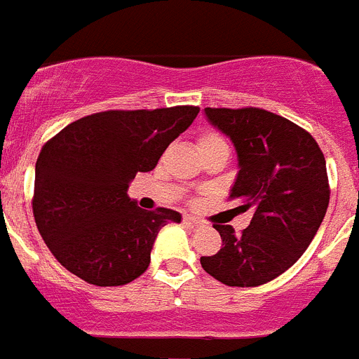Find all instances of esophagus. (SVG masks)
Masks as SVG:
<instances>
[{
  "label": "esophagus",
  "mask_w": 359,
  "mask_h": 359,
  "mask_svg": "<svg viewBox=\"0 0 359 359\" xmlns=\"http://www.w3.org/2000/svg\"><path fill=\"white\" fill-rule=\"evenodd\" d=\"M183 224H187V226L196 228L199 224V221L196 217H192V215H185V217H183Z\"/></svg>",
  "instance_id": "34e87169"
}]
</instances>
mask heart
I'll list each match as a JSON object with an SVG mask.
<instances>
[{"instance_id": "heart-1", "label": "heart", "mask_w": 359, "mask_h": 359, "mask_svg": "<svg viewBox=\"0 0 359 359\" xmlns=\"http://www.w3.org/2000/svg\"><path fill=\"white\" fill-rule=\"evenodd\" d=\"M198 149L201 154L210 151H217V149H228V142L224 140V136L217 135V133L207 131L199 135L198 138Z\"/></svg>"}]
</instances>
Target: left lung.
I'll return each mask as SVG.
<instances>
[{
    "instance_id": "obj_1",
    "label": "left lung",
    "mask_w": 359,
    "mask_h": 359,
    "mask_svg": "<svg viewBox=\"0 0 359 359\" xmlns=\"http://www.w3.org/2000/svg\"><path fill=\"white\" fill-rule=\"evenodd\" d=\"M205 113L236 145L241 170L230 199H239L241 210H253V217L241 233L214 224L223 246L201 257V266L226 286H261L291 268L316 236L331 196L325 158L306 129L271 111Z\"/></svg>"
}]
</instances>
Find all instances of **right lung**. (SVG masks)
<instances>
[{
    "label": "right lung",
    "instance_id": "obj_1",
    "mask_svg": "<svg viewBox=\"0 0 359 359\" xmlns=\"http://www.w3.org/2000/svg\"><path fill=\"white\" fill-rule=\"evenodd\" d=\"M198 113V106L102 111L43 145L32 210L41 237L68 271L93 286H122L147 269L158 231L182 215L140 208L129 199V182L154 169Z\"/></svg>",
    "mask_w": 359,
    "mask_h": 359
}]
</instances>
